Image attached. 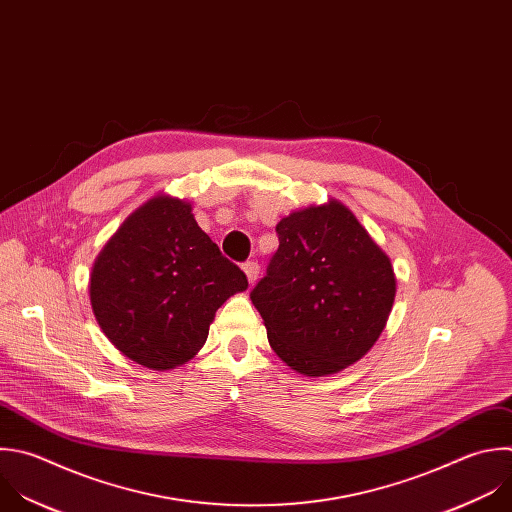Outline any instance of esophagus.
Instances as JSON below:
<instances>
[{"label": "esophagus", "mask_w": 512, "mask_h": 512, "mask_svg": "<svg viewBox=\"0 0 512 512\" xmlns=\"http://www.w3.org/2000/svg\"><path fill=\"white\" fill-rule=\"evenodd\" d=\"M243 271H245L249 283L253 285V283L257 281V277H259V263H257V261H247V263L243 265Z\"/></svg>", "instance_id": "1"}]
</instances>
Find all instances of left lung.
<instances>
[{"mask_svg": "<svg viewBox=\"0 0 512 512\" xmlns=\"http://www.w3.org/2000/svg\"><path fill=\"white\" fill-rule=\"evenodd\" d=\"M279 249L251 289L273 352L303 376H327L376 344L396 297L388 255L354 213L329 201L281 219Z\"/></svg>", "mask_w": 512, "mask_h": 512, "instance_id": "obj_1", "label": "left lung"}]
</instances>
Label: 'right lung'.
I'll return each instance as SVG.
<instances>
[{"mask_svg":"<svg viewBox=\"0 0 512 512\" xmlns=\"http://www.w3.org/2000/svg\"><path fill=\"white\" fill-rule=\"evenodd\" d=\"M247 285L189 203L156 197L98 255L90 301L100 329L126 358L170 370L203 348L217 309Z\"/></svg>","mask_w":512,"mask_h":512,"instance_id":"add662e5","label":"right lung"}]
</instances>
